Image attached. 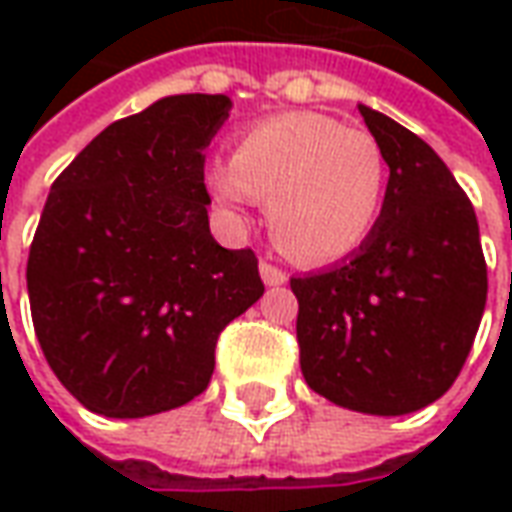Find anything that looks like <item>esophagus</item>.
Instances as JSON below:
<instances>
[{"label":"esophagus","mask_w":512,"mask_h":512,"mask_svg":"<svg viewBox=\"0 0 512 512\" xmlns=\"http://www.w3.org/2000/svg\"><path fill=\"white\" fill-rule=\"evenodd\" d=\"M260 277H263V282H266L268 288H277V285H285L288 282V274L282 271V268L271 266V263H260Z\"/></svg>","instance_id":"esophagus-1"}]
</instances>
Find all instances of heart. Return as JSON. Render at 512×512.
I'll list each match as a JSON object with an SVG mask.
<instances>
[{
	"label": "heart",
	"mask_w": 512,
	"mask_h": 512,
	"mask_svg": "<svg viewBox=\"0 0 512 512\" xmlns=\"http://www.w3.org/2000/svg\"><path fill=\"white\" fill-rule=\"evenodd\" d=\"M205 189L230 216L268 200V227L279 249L323 266L365 244L386 189L376 136L318 112H285L246 126L233 156L213 158Z\"/></svg>",
	"instance_id": "heart-1"
}]
</instances>
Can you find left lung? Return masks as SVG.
<instances>
[{"instance_id": "obj_1", "label": "left lung", "mask_w": 512, "mask_h": 512, "mask_svg": "<svg viewBox=\"0 0 512 512\" xmlns=\"http://www.w3.org/2000/svg\"><path fill=\"white\" fill-rule=\"evenodd\" d=\"M389 180L373 233L340 266L290 279L310 389L400 417L439 400L480 329L488 274L469 197L436 150L359 104Z\"/></svg>"}]
</instances>
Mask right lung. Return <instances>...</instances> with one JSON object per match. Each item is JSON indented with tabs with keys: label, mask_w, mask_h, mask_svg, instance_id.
<instances>
[{
	"label": "right lung",
	"mask_w": 512,
	"mask_h": 512,
	"mask_svg": "<svg viewBox=\"0 0 512 512\" xmlns=\"http://www.w3.org/2000/svg\"><path fill=\"white\" fill-rule=\"evenodd\" d=\"M227 95H169L123 117L54 180L27 290L46 362L84 408L139 419L205 392L227 323L263 296L252 249L208 227L205 147Z\"/></svg>",
	"instance_id": "right-lung-1"
}]
</instances>
